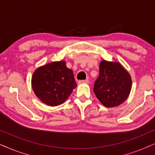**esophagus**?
Listing matches in <instances>:
<instances>
[{"label": "esophagus", "instance_id": "34e87169", "mask_svg": "<svg viewBox=\"0 0 155 155\" xmlns=\"http://www.w3.org/2000/svg\"><path fill=\"white\" fill-rule=\"evenodd\" d=\"M78 84H82V83H86L87 84L89 83V80L87 79V80H79V81L78 82Z\"/></svg>", "mask_w": 155, "mask_h": 155}]
</instances>
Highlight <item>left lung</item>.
Returning <instances> with one entry per match:
<instances>
[{
	"label": "left lung",
	"instance_id": "1",
	"mask_svg": "<svg viewBox=\"0 0 155 155\" xmlns=\"http://www.w3.org/2000/svg\"><path fill=\"white\" fill-rule=\"evenodd\" d=\"M131 87L130 76L119 63L101 61L93 90L104 106L114 107L121 104L128 98Z\"/></svg>",
	"mask_w": 155,
	"mask_h": 155
}]
</instances>
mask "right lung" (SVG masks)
Returning <instances> with one entry per match:
<instances>
[{
    "mask_svg": "<svg viewBox=\"0 0 155 155\" xmlns=\"http://www.w3.org/2000/svg\"><path fill=\"white\" fill-rule=\"evenodd\" d=\"M35 94L51 107L63 104L77 87L73 72L63 61L48 63L37 69L31 78Z\"/></svg>",
    "mask_w": 155,
    "mask_h": 155,
    "instance_id": "add662e5",
    "label": "right lung"
}]
</instances>
